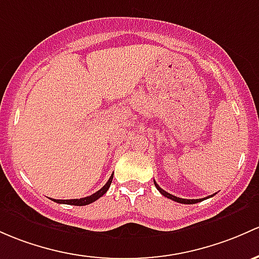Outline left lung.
I'll return each instance as SVG.
<instances>
[{"label": "left lung", "instance_id": "left-lung-1", "mask_svg": "<svg viewBox=\"0 0 259 259\" xmlns=\"http://www.w3.org/2000/svg\"><path fill=\"white\" fill-rule=\"evenodd\" d=\"M154 184H155V186H156V189L159 190V191H160V194H161V195H164L165 197L170 198V200L175 201V202H179V203H189V205H191V203H197V202H200V201H201V200H185V198H180V197H176V196H174V195L168 194V192L164 191V190H162L161 187H160L159 185H157L156 182H155V181H154ZM211 197H212V195H211Z\"/></svg>", "mask_w": 259, "mask_h": 259}]
</instances>
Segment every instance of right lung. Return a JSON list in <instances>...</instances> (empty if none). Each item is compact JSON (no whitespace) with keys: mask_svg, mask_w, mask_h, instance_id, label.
<instances>
[{"mask_svg":"<svg viewBox=\"0 0 259 259\" xmlns=\"http://www.w3.org/2000/svg\"><path fill=\"white\" fill-rule=\"evenodd\" d=\"M113 175H114V174H111V176L109 178L107 184H105L104 186H103L102 189L99 190V191H97L93 195L87 196V197H83V198H74V200H53V201H54V202H57V203H65V205H73V206L89 205V203L94 202V201H97L98 198L102 197V196L108 191V189L110 187L111 181H113Z\"/></svg>","mask_w":259,"mask_h":259,"instance_id":"1","label":"right lung"}]
</instances>
